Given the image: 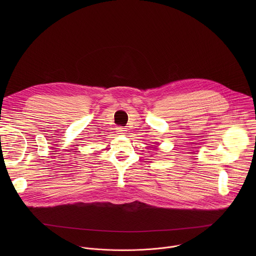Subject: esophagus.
I'll list each match as a JSON object with an SVG mask.
<instances>
[{
  "label": "esophagus",
  "instance_id": "obj_1",
  "mask_svg": "<svg viewBox=\"0 0 256 256\" xmlns=\"http://www.w3.org/2000/svg\"><path fill=\"white\" fill-rule=\"evenodd\" d=\"M126 128H124V126H118L116 128V132L118 134H126Z\"/></svg>",
  "mask_w": 256,
  "mask_h": 256
}]
</instances>
